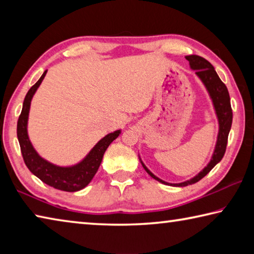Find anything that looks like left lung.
<instances>
[{
	"instance_id": "1",
	"label": "left lung",
	"mask_w": 254,
	"mask_h": 254,
	"mask_svg": "<svg viewBox=\"0 0 254 254\" xmlns=\"http://www.w3.org/2000/svg\"><path fill=\"white\" fill-rule=\"evenodd\" d=\"M186 59L189 62V66H190L191 69L195 70V74L198 76V78L201 81H203L204 86L209 94L210 100L213 102V106H214L215 113H216L217 121H218V134H217L216 144H215V150L213 152L212 159H210V161L208 162V165L206 166L198 175H196L194 178L186 180V182L184 183L170 184V183L163 182L162 179L158 178L157 176H154L151 171L145 167L142 160L140 159L144 170L147 171V173L151 176L153 179L158 180V182L161 184L168 185V186H175V187H185V186H188V185H192L197 182H199L201 178H204L205 176L207 175L209 171L222 160V158L224 156L225 150H226L227 137H229V133L232 127V119H233L229 91H227L225 84L220 79L217 72L215 71L212 64L207 62L205 58L197 55L186 56Z\"/></svg>"
}]
</instances>
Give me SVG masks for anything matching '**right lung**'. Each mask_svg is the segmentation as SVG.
<instances>
[{
  "label": "right lung",
  "instance_id": "add662e5",
  "mask_svg": "<svg viewBox=\"0 0 254 254\" xmlns=\"http://www.w3.org/2000/svg\"><path fill=\"white\" fill-rule=\"evenodd\" d=\"M46 74L47 70H45L39 80L29 89L24 97L22 111H21L18 120V127H16V134H18L21 152H22L24 163L27 165L29 170L34 176H37L41 182L56 189H59V190L78 191L91 183V180L100 168L106 149L121 134V130H117L105 135L94 145V148L83 160L74 166L60 167L40 157L29 139L28 119L32 97L44 80Z\"/></svg>",
  "mask_w": 254,
  "mask_h": 254
}]
</instances>
